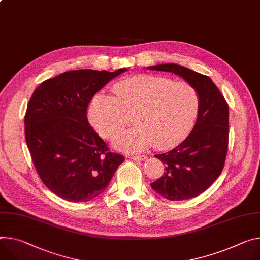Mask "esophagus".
<instances>
[{
    "label": "esophagus",
    "instance_id": "esophagus-1",
    "mask_svg": "<svg viewBox=\"0 0 260 260\" xmlns=\"http://www.w3.org/2000/svg\"><path fill=\"white\" fill-rule=\"evenodd\" d=\"M129 157L134 160H144V159H146L145 155H131Z\"/></svg>",
    "mask_w": 260,
    "mask_h": 260
}]
</instances>
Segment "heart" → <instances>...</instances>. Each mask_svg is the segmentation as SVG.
<instances>
[{"mask_svg":"<svg viewBox=\"0 0 260 260\" xmlns=\"http://www.w3.org/2000/svg\"><path fill=\"white\" fill-rule=\"evenodd\" d=\"M116 99L99 94L88 109L89 120L107 139L119 136L129 123L136 126L118 137L115 146L125 151H140L153 145L171 148L191 131L199 101L192 86L184 82L139 75L113 86Z\"/></svg>","mask_w":260,"mask_h":260,"instance_id":"obj_1","label":"heart"}]
</instances>
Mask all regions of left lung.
Returning a JSON list of instances; mask_svg holds the SVG:
<instances>
[{"instance_id":"obj_1","label":"left lung","mask_w":260,"mask_h":260,"mask_svg":"<svg viewBox=\"0 0 260 260\" xmlns=\"http://www.w3.org/2000/svg\"><path fill=\"white\" fill-rule=\"evenodd\" d=\"M181 77L198 95L197 121L186 139L172 150L154 155L165 164L164 175L151 187L164 198L197 197L221 174L228 150L229 110L218 87L207 76L174 63L147 67Z\"/></svg>"}]
</instances>
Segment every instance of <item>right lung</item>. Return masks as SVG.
I'll return each mask as SVG.
<instances>
[{
  "instance_id": "1",
  "label": "right lung",
  "mask_w": 260,
  "mask_h": 260,
  "mask_svg": "<svg viewBox=\"0 0 260 260\" xmlns=\"http://www.w3.org/2000/svg\"><path fill=\"white\" fill-rule=\"evenodd\" d=\"M66 72L42 82L25 115L26 142L46 187L70 202L102 194L124 156L109 151L87 119L90 101L112 79L126 72Z\"/></svg>"
}]
</instances>
